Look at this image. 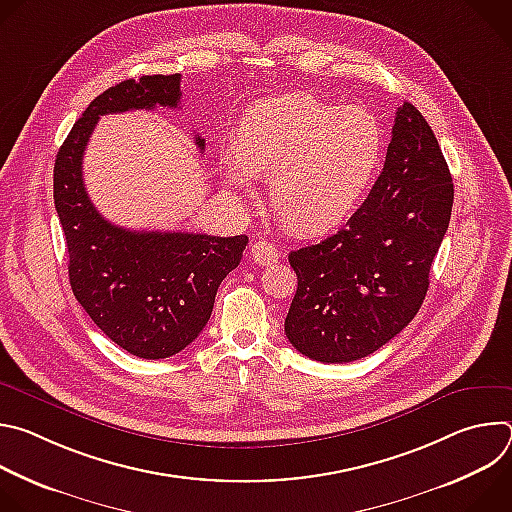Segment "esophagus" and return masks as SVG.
Returning <instances> with one entry per match:
<instances>
[{"mask_svg": "<svg viewBox=\"0 0 512 512\" xmlns=\"http://www.w3.org/2000/svg\"><path fill=\"white\" fill-rule=\"evenodd\" d=\"M251 255H253L255 263H259V265H271L279 259L277 247L265 239H259L251 245Z\"/></svg>", "mask_w": 512, "mask_h": 512, "instance_id": "34e87169", "label": "esophagus"}]
</instances>
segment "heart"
Wrapping results in <instances>:
<instances>
[{
    "mask_svg": "<svg viewBox=\"0 0 512 512\" xmlns=\"http://www.w3.org/2000/svg\"><path fill=\"white\" fill-rule=\"evenodd\" d=\"M387 150L381 119L367 107H338L310 93L253 103L239 123V150L221 154L229 188L251 194L269 176L281 221L298 235L328 233L373 188Z\"/></svg>",
    "mask_w": 512,
    "mask_h": 512,
    "instance_id": "obj_1",
    "label": "heart"
}]
</instances>
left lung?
Listing matches in <instances>:
<instances>
[{"instance_id": "1", "label": "left lung", "mask_w": 512, "mask_h": 512, "mask_svg": "<svg viewBox=\"0 0 512 512\" xmlns=\"http://www.w3.org/2000/svg\"><path fill=\"white\" fill-rule=\"evenodd\" d=\"M454 184L431 127L403 103L387 160L367 200L336 235L289 253L298 289L285 336L320 362L379 350L419 312L448 231Z\"/></svg>"}]
</instances>
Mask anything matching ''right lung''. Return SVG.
I'll use <instances>...</instances> for the list:
<instances>
[{"instance_id": "right-lung-1", "label": "right lung", "mask_w": 512, "mask_h": 512, "mask_svg": "<svg viewBox=\"0 0 512 512\" xmlns=\"http://www.w3.org/2000/svg\"><path fill=\"white\" fill-rule=\"evenodd\" d=\"M180 75L123 81L72 125L54 162V206L66 237L72 294L91 320L139 358H168L206 326L216 289L249 237L127 231L105 221L83 182V156L101 115L180 105ZM198 150L204 139L194 137Z\"/></svg>"}]
</instances>
